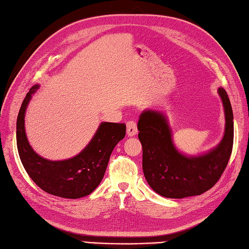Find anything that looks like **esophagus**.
<instances>
[{
	"instance_id": "1",
	"label": "esophagus",
	"mask_w": 249,
	"mask_h": 249,
	"mask_svg": "<svg viewBox=\"0 0 249 249\" xmlns=\"http://www.w3.org/2000/svg\"><path fill=\"white\" fill-rule=\"evenodd\" d=\"M138 133V125L135 121H128L126 123V134L128 136H134Z\"/></svg>"
}]
</instances>
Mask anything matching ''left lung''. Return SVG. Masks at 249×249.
I'll return each instance as SVG.
<instances>
[{
    "mask_svg": "<svg viewBox=\"0 0 249 249\" xmlns=\"http://www.w3.org/2000/svg\"><path fill=\"white\" fill-rule=\"evenodd\" d=\"M225 111V133L214 148L196 156L182 154L163 111L145 109L140 115L139 140L143 172L157 194L170 199L200 196L214 186L229 162L233 146V111L226 90L218 88Z\"/></svg>",
    "mask_w": 249,
    "mask_h": 249,
    "instance_id": "8db88e82",
    "label": "left lung"
}]
</instances>
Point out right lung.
Listing matches in <instances>:
<instances>
[{"instance_id":"right-lung-1","label":"right lung","mask_w":249,"mask_h":249,"mask_svg":"<svg viewBox=\"0 0 249 249\" xmlns=\"http://www.w3.org/2000/svg\"><path fill=\"white\" fill-rule=\"evenodd\" d=\"M39 85H34L20 107L16 138L20 160L29 176L47 194L65 199L90 195L100 185L115 146L124 138L125 124L101 123L88 145L70 159L48 160L34 151L24 128L27 107Z\"/></svg>"}]
</instances>
